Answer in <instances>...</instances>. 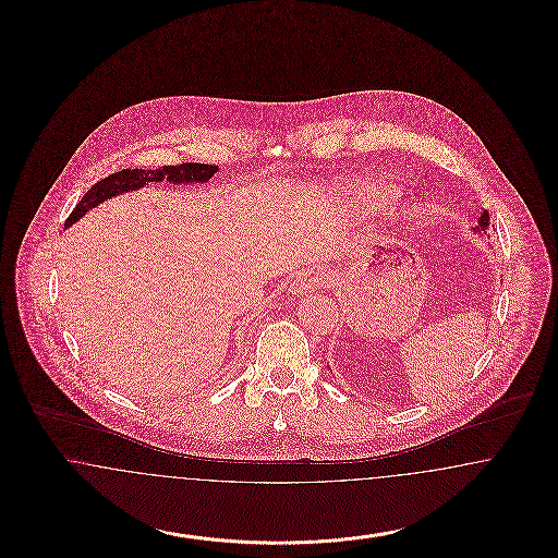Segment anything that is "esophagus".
<instances>
[{"mask_svg": "<svg viewBox=\"0 0 558 558\" xmlns=\"http://www.w3.org/2000/svg\"><path fill=\"white\" fill-rule=\"evenodd\" d=\"M330 284V271L326 267L319 269H305L296 276V280L292 282V291L307 292L314 289H326Z\"/></svg>", "mask_w": 558, "mask_h": 558, "instance_id": "34e87169", "label": "esophagus"}]
</instances>
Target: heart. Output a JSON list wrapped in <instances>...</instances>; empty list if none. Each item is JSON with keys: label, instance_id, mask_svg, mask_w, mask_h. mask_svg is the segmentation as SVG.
Wrapping results in <instances>:
<instances>
[{"label": "heart", "instance_id": "1", "mask_svg": "<svg viewBox=\"0 0 558 558\" xmlns=\"http://www.w3.org/2000/svg\"><path fill=\"white\" fill-rule=\"evenodd\" d=\"M357 209L376 213L391 207L398 201L399 190L387 180H364L349 190Z\"/></svg>", "mask_w": 558, "mask_h": 558}]
</instances>
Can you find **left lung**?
Here are the masks:
<instances>
[{
    "instance_id": "8db88e82",
    "label": "left lung",
    "mask_w": 558,
    "mask_h": 558,
    "mask_svg": "<svg viewBox=\"0 0 558 558\" xmlns=\"http://www.w3.org/2000/svg\"><path fill=\"white\" fill-rule=\"evenodd\" d=\"M489 228V213L483 211L481 213V217H478V228L481 232H485Z\"/></svg>"
}]
</instances>
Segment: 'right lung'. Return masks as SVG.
<instances>
[{
	"mask_svg": "<svg viewBox=\"0 0 558 558\" xmlns=\"http://www.w3.org/2000/svg\"><path fill=\"white\" fill-rule=\"evenodd\" d=\"M213 173H217V165H205V162H180V165H165L159 169H123L105 180L96 182L94 186L85 192V196L77 203V207L66 217L64 226L69 228L75 223L81 215L94 209L96 205L105 203L110 196H117L121 192H130L137 187L146 186L148 182H171V184H182V182H209Z\"/></svg>",
	"mask_w": 558,
	"mask_h": 558,
	"instance_id": "right-lung-1",
	"label": "right lung"
}]
</instances>
